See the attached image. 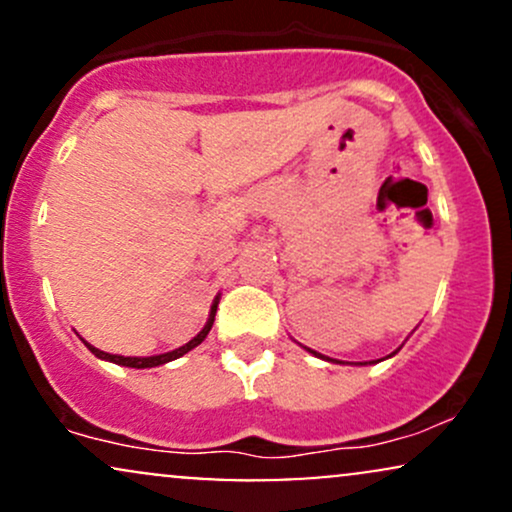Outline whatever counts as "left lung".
<instances>
[{
  "label": "left lung",
  "mask_w": 512,
  "mask_h": 512,
  "mask_svg": "<svg viewBox=\"0 0 512 512\" xmlns=\"http://www.w3.org/2000/svg\"><path fill=\"white\" fill-rule=\"evenodd\" d=\"M313 354H315V351H313ZM315 356H320V354H315ZM322 358H325V356H322ZM327 361H330V358H327Z\"/></svg>",
  "instance_id": "1"
}]
</instances>
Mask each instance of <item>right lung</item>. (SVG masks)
<instances>
[{"mask_svg": "<svg viewBox=\"0 0 512 512\" xmlns=\"http://www.w3.org/2000/svg\"><path fill=\"white\" fill-rule=\"evenodd\" d=\"M216 305H219V301H214V305H211V313H209L207 325H204V330L199 332L195 339H190V342H187L185 346H180V349H175V351H168V354L146 356V358H137V356H115V354H105V351L96 349V346H91V344H86V346H88V349H91V354H96L98 358H103V361H113V363H117V366H127V368H154V366H161V363L175 361V358H180L182 354H187V351H192L197 344L204 342V337H207V334H209L211 325H214Z\"/></svg>", "mask_w": 512, "mask_h": 512, "instance_id": "obj_1", "label": "right lung"}]
</instances>
